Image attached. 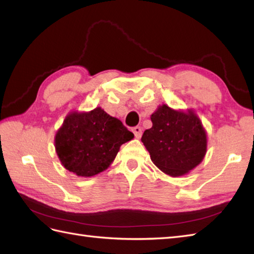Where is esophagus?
<instances>
[{
    "label": "esophagus",
    "instance_id": "1",
    "mask_svg": "<svg viewBox=\"0 0 254 254\" xmlns=\"http://www.w3.org/2000/svg\"><path fill=\"white\" fill-rule=\"evenodd\" d=\"M133 133H134V135H135V137L136 138H139L141 137V135H142V127H133Z\"/></svg>",
    "mask_w": 254,
    "mask_h": 254
}]
</instances>
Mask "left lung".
Returning a JSON list of instances; mask_svg holds the SVG:
<instances>
[{
    "label": "left lung",
    "mask_w": 254,
    "mask_h": 254,
    "mask_svg": "<svg viewBox=\"0 0 254 254\" xmlns=\"http://www.w3.org/2000/svg\"><path fill=\"white\" fill-rule=\"evenodd\" d=\"M153 127L142 142L153 164L170 177L189 174L202 163L207 150V133L193 109H172L163 104L150 116Z\"/></svg>",
    "instance_id": "left-lung-1"
}]
</instances>
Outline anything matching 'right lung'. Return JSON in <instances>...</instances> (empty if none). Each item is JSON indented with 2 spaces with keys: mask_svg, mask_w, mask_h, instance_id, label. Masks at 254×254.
<instances>
[{
  "mask_svg": "<svg viewBox=\"0 0 254 254\" xmlns=\"http://www.w3.org/2000/svg\"><path fill=\"white\" fill-rule=\"evenodd\" d=\"M133 137L119 119L96 107L69 111L56 133L55 147L64 168L90 178L109 168L121 145Z\"/></svg>",
  "mask_w": 254,
  "mask_h": 254,
  "instance_id": "add662e5",
  "label": "right lung"
}]
</instances>
